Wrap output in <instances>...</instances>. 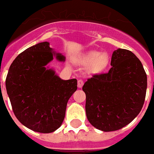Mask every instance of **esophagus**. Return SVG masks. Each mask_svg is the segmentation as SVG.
<instances>
[{
	"label": "esophagus",
	"instance_id": "esophagus-1",
	"mask_svg": "<svg viewBox=\"0 0 154 154\" xmlns=\"http://www.w3.org/2000/svg\"><path fill=\"white\" fill-rule=\"evenodd\" d=\"M83 81L82 79H79L78 80V87L81 88V87H83Z\"/></svg>",
	"mask_w": 154,
	"mask_h": 154
}]
</instances>
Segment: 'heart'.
<instances>
[{
    "label": "heart",
    "instance_id": "obj_1",
    "mask_svg": "<svg viewBox=\"0 0 154 154\" xmlns=\"http://www.w3.org/2000/svg\"><path fill=\"white\" fill-rule=\"evenodd\" d=\"M109 56L107 53H102L98 51H91L84 56L83 63L91 65V70L94 72H100L107 67L109 63Z\"/></svg>",
    "mask_w": 154,
    "mask_h": 154
}]
</instances>
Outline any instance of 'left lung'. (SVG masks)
Segmentation results:
<instances>
[{"instance_id": "1", "label": "left lung", "mask_w": 154, "mask_h": 154, "mask_svg": "<svg viewBox=\"0 0 154 154\" xmlns=\"http://www.w3.org/2000/svg\"><path fill=\"white\" fill-rule=\"evenodd\" d=\"M110 65L107 73L94 75L83 87L87 119L105 132L120 130L137 116L147 88L146 71L132 51L115 50Z\"/></svg>"}]
</instances>
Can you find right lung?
I'll return each instance as SVG.
<instances>
[{"instance_id":"right-lung-1","label":"right lung","mask_w":154,"mask_h":154,"mask_svg":"<svg viewBox=\"0 0 154 154\" xmlns=\"http://www.w3.org/2000/svg\"><path fill=\"white\" fill-rule=\"evenodd\" d=\"M54 56L65 61L48 42L28 48L13 60L5 81L15 116L24 126L43 134L60 127L67 102L77 90V79L63 80L46 67Z\"/></svg>"}]
</instances>
